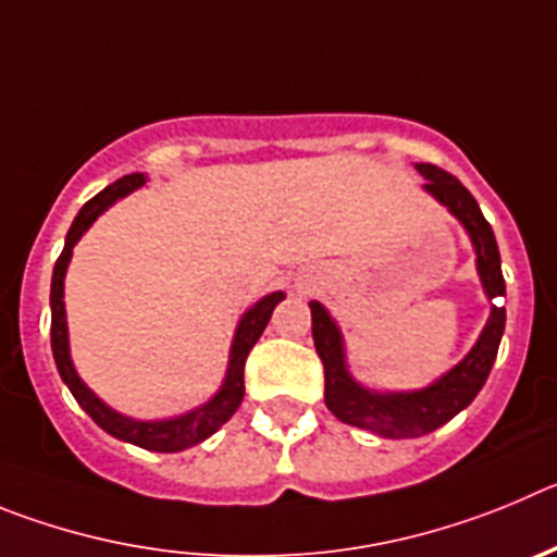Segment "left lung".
I'll return each mask as SVG.
<instances>
[{"label":"left lung","instance_id":"obj_1","mask_svg":"<svg viewBox=\"0 0 557 557\" xmlns=\"http://www.w3.org/2000/svg\"><path fill=\"white\" fill-rule=\"evenodd\" d=\"M424 183V191L433 194L444 208L466 227L472 247L478 252V274L485 288V297H505L503 267H499V249L494 230L485 222L483 210L474 197L463 188L458 177L430 163H416ZM313 315V344L315 352L324 363V405L333 410L335 419L352 428L369 430L380 438H419L433 433L441 424H447L458 416L466 405L480 394L488 380L491 366L497 360L499 341L505 330V308H491L488 322L480 333L472 352L466 355L458 366H453L444 377L419 391H399V394H380L369 391L347 369V352H344V335L333 315L324 310L322 302H310Z\"/></svg>","mask_w":557,"mask_h":557}]
</instances>
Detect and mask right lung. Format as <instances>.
<instances>
[{
  "instance_id": "obj_1",
  "label": "right lung",
  "mask_w": 557,
  "mask_h": 557,
  "mask_svg": "<svg viewBox=\"0 0 557 557\" xmlns=\"http://www.w3.org/2000/svg\"><path fill=\"white\" fill-rule=\"evenodd\" d=\"M144 183H147V174H124L122 180H116V183L108 185L104 191H99L97 197L88 199V202L83 205V210L77 213V219L72 222V230H69L66 235V247H63L58 263H54L52 294H49V305H52V355L54 363H58L60 377L69 385V391L74 394L79 408L91 416L104 433H110L119 441H127V444H135V447L152 449V453H180V449L194 447V444H199V441H205L208 435L216 433L230 416L238 410V405H242L244 399V363H247L249 349L255 347V341L260 338V333L267 330L269 319H272V310L283 302L285 294L283 290H274V294H269V297H263L260 302H255L252 308L242 315V322H238L233 335V347H230V363L222 388H219L216 397L210 399V403H205L202 408L188 410V413L174 416V419H158V422H138V419H129V416H122L113 408H108V405L79 380L77 369H74L72 363V355H69L63 280H66V269L69 260H72L74 244L83 238L85 230L97 222V216L102 210H108L116 199L133 194L135 188H141Z\"/></svg>"
}]
</instances>
